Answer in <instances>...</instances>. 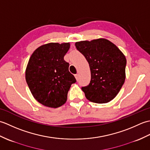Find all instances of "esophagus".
<instances>
[{"label":"esophagus","instance_id":"34e87169","mask_svg":"<svg viewBox=\"0 0 150 150\" xmlns=\"http://www.w3.org/2000/svg\"><path fill=\"white\" fill-rule=\"evenodd\" d=\"M75 77L76 79H77V80H78V79H79V74H75Z\"/></svg>","mask_w":150,"mask_h":150}]
</instances>
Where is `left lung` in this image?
Returning a JSON list of instances; mask_svg holds the SVG:
<instances>
[{"mask_svg": "<svg viewBox=\"0 0 150 150\" xmlns=\"http://www.w3.org/2000/svg\"><path fill=\"white\" fill-rule=\"evenodd\" d=\"M76 48L89 63L91 81L82 87L88 100L103 104L113 100L126 79V59L122 52L110 40L98 39L75 43Z\"/></svg>", "mask_w": 150, "mask_h": 150, "instance_id": "obj_1", "label": "left lung"}]
</instances>
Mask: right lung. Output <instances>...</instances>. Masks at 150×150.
Listing matches in <instances>:
<instances>
[{"label":"right lung","mask_w":150,"mask_h":150,"mask_svg":"<svg viewBox=\"0 0 150 150\" xmlns=\"http://www.w3.org/2000/svg\"><path fill=\"white\" fill-rule=\"evenodd\" d=\"M69 47V42L48 43L38 47L30 57L26 81L33 97L44 106H62L71 85L76 82L69 71V63L64 60Z\"/></svg>","instance_id":"obj_1"}]
</instances>
